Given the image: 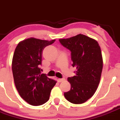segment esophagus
Here are the masks:
<instances>
[{"label":"esophagus","mask_w":120,"mask_h":120,"mask_svg":"<svg viewBox=\"0 0 120 120\" xmlns=\"http://www.w3.org/2000/svg\"><path fill=\"white\" fill-rule=\"evenodd\" d=\"M58 82H63L64 80V78H61V79H58Z\"/></svg>","instance_id":"obj_1"}]
</instances>
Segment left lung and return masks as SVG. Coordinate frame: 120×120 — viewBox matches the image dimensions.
<instances>
[{
	"label": "left lung",
	"mask_w": 120,
	"mask_h": 120,
	"mask_svg": "<svg viewBox=\"0 0 120 120\" xmlns=\"http://www.w3.org/2000/svg\"><path fill=\"white\" fill-rule=\"evenodd\" d=\"M59 41L71 51V65L76 68V75L68 79L70 90L64 95L70 102L82 104L94 95L100 82L103 67L101 48L95 40L80 34Z\"/></svg>",
	"instance_id": "obj_1"
}]
</instances>
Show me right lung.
<instances>
[{"instance_id":"1","label":"right lung","mask_w":120,"mask_h":120,"mask_svg":"<svg viewBox=\"0 0 120 120\" xmlns=\"http://www.w3.org/2000/svg\"><path fill=\"white\" fill-rule=\"evenodd\" d=\"M56 41L30 38L16 46L12 69L15 86L21 98L31 105H40L48 101L57 82L41 73L44 49Z\"/></svg>"}]
</instances>
